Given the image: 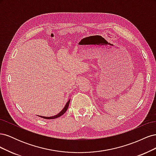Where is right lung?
<instances>
[{"mask_svg": "<svg viewBox=\"0 0 156 156\" xmlns=\"http://www.w3.org/2000/svg\"><path fill=\"white\" fill-rule=\"evenodd\" d=\"M69 101H70V100H69V101L67 102V103H66V105H65V107H64L63 109H62V111H61L58 113V114H57L56 115H55V116H51V117L42 116H40V117H41V118H43V119H56V118H58V117H60V116L63 115L64 114V113L66 112V111H67L68 108V107H69Z\"/></svg>", "mask_w": 156, "mask_h": 156, "instance_id": "obj_1", "label": "right lung"}]
</instances>
